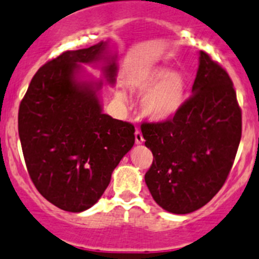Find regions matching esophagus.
<instances>
[{"instance_id": "1", "label": "esophagus", "mask_w": 259, "mask_h": 259, "mask_svg": "<svg viewBox=\"0 0 259 259\" xmlns=\"http://www.w3.org/2000/svg\"><path fill=\"white\" fill-rule=\"evenodd\" d=\"M144 142V138H143V134L140 130H135V143L137 144H142V143Z\"/></svg>"}]
</instances>
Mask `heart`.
<instances>
[{
  "label": "heart",
  "mask_w": 259,
  "mask_h": 259,
  "mask_svg": "<svg viewBox=\"0 0 259 259\" xmlns=\"http://www.w3.org/2000/svg\"><path fill=\"white\" fill-rule=\"evenodd\" d=\"M135 86L142 92L148 91L143 97L142 106L144 114L154 121L170 119L185 104V78L177 72L150 69L135 81Z\"/></svg>",
  "instance_id": "1"
}]
</instances>
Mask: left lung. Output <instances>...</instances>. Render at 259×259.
<instances>
[{
  "instance_id": "1",
  "label": "left lung",
  "mask_w": 259,
  "mask_h": 259,
  "mask_svg": "<svg viewBox=\"0 0 259 259\" xmlns=\"http://www.w3.org/2000/svg\"><path fill=\"white\" fill-rule=\"evenodd\" d=\"M153 163L145 183L154 201L173 214H188L219 192L242 138V110L233 82L219 63L200 52L192 95L170 119L143 122Z\"/></svg>"
}]
</instances>
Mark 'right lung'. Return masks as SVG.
I'll return each mask as SVG.
<instances>
[{
    "instance_id": "add662e5",
    "label": "right lung",
    "mask_w": 259,
    "mask_h": 259,
    "mask_svg": "<svg viewBox=\"0 0 259 259\" xmlns=\"http://www.w3.org/2000/svg\"><path fill=\"white\" fill-rule=\"evenodd\" d=\"M106 42L67 50L32 77L19 109V137L30 178L49 202L69 212L94 206L112 170L135 142L134 125L102 112V82L79 79L81 66L106 59L107 82L115 83V58Z\"/></svg>"
}]
</instances>
